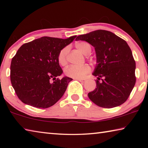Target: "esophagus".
I'll use <instances>...</instances> for the list:
<instances>
[{
	"mask_svg": "<svg viewBox=\"0 0 148 148\" xmlns=\"http://www.w3.org/2000/svg\"><path fill=\"white\" fill-rule=\"evenodd\" d=\"M77 80H78V81H79V82H85L86 81V79H76Z\"/></svg>",
	"mask_w": 148,
	"mask_h": 148,
	"instance_id": "esophagus-1",
	"label": "esophagus"
}]
</instances>
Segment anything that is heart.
Returning a JSON list of instances; mask_svg holds the SVG:
<instances>
[{
  "label": "heart",
  "instance_id": "b5f03b06",
  "mask_svg": "<svg viewBox=\"0 0 148 148\" xmlns=\"http://www.w3.org/2000/svg\"><path fill=\"white\" fill-rule=\"evenodd\" d=\"M76 48L79 50L82 53L85 55L89 54L91 51V46L88 42L85 41H79L75 44ZM69 51V47L68 46L64 47L59 51L57 57L59 63L64 66L67 62V56ZM91 71V68L88 64H84L82 66H75L71 65L65 69L64 73L67 76L73 77V78L79 79L85 76V75Z\"/></svg>",
  "mask_w": 148,
  "mask_h": 148
}]
</instances>
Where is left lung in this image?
Returning a JSON list of instances; mask_svg holds the SVG:
<instances>
[{"label":"left lung","mask_w":148,"mask_h":148,"mask_svg":"<svg viewBox=\"0 0 148 148\" xmlns=\"http://www.w3.org/2000/svg\"><path fill=\"white\" fill-rule=\"evenodd\" d=\"M95 47L97 64L92 75L97 87L88 97L97 106L112 108L127 101L136 83V63L126 41L113 32L97 30L77 36Z\"/></svg>","instance_id":"1"}]
</instances>
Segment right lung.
<instances>
[{"label": "right lung", "mask_w": 148, "mask_h": 148, "mask_svg": "<svg viewBox=\"0 0 148 148\" xmlns=\"http://www.w3.org/2000/svg\"><path fill=\"white\" fill-rule=\"evenodd\" d=\"M76 36L62 39L44 36L25 43L12 58L10 80L19 100L38 108L53 106L64 95L72 79L62 74L57 59L61 50ZM55 80L53 82H50Z\"/></svg>", "instance_id": "obj_1"}]
</instances>
